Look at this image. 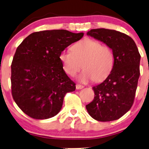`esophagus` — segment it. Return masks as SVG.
Masks as SVG:
<instances>
[{
	"mask_svg": "<svg viewBox=\"0 0 149 149\" xmlns=\"http://www.w3.org/2000/svg\"><path fill=\"white\" fill-rule=\"evenodd\" d=\"M83 87H84V86H83V85H79V84L76 85V89H83Z\"/></svg>",
	"mask_w": 149,
	"mask_h": 149,
	"instance_id": "1",
	"label": "esophagus"
}]
</instances>
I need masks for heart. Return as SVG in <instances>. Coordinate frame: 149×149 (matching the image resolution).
Wrapping results in <instances>:
<instances>
[{
  "label": "heart",
  "mask_w": 149,
  "mask_h": 149,
  "mask_svg": "<svg viewBox=\"0 0 149 149\" xmlns=\"http://www.w3.org/2000/svg\"><path fill=\"white\" fill-rule=\"evenodd\" d=\"M65 72L74 76L82 64L84 68L77 77L81 83L93 79L95 82L103 81L110 74L114 66V54L108 46L91 38H85L72 47V52L64 51L60 55Z\"/></svg>",
  "instance_id": "heart-1"
}]
</instances>
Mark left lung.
Wrapping results in <instances>:
<instances>
[{
  "label": "left lung",
  "mask_w": 149,
  "mask_h": 149,
  "mask_svg": "<svg viewBox=\"0 0 149 149\" xmlns=\"http://www.w3.org/2000/svg\"><path fill=\"white\" fill-rule=\"evenodd\" d=\"M87 35L111 48L115 61L107 78L92 87L94 99L86 105V109L97 121L117 120L125 115L134 103L140 77V55L134 40L122 32L98 28L88 31Z\"/></svg>",
  "instance_id": "obj_1"
}]
</instances>
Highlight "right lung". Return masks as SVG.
<instances>
[{"mask_svg":"<svg viewBox=\"0 0 149 149\" xmlns=\"http://www.w3.org/2000/svg\"><path fill=\"white\" fill-rule=\"evenodd\" d=\"M83 32L66 30L36 32L18 46L11 64V92L20 109L36 119H47L62 109L75 83L63 69L60 55Z\"/></svg>","mask_w":149,"mask_h":149,"instance_id":"add662e5","label":"right lung"}]
</instances>
